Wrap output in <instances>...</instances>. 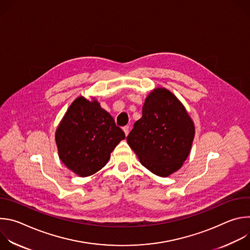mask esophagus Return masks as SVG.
<instances>
[{"label": "esophagus", "mask_w": 250, "mask_h": 250, "mask_svg": "<svg viewBox=\"0 0 250 250\" xmlns=\"http://www.w3.org/2000/svg\"><path fill=\"white\" fill-rule=\"evenodd\" d=\"M123 129H124V131H125V135H127V134H128V132H129V126H128V125H125V126H124V127H123Z\"/></svg>", "instance_id": "1"}]
</instances>
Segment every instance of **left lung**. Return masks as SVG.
Instances as JSON below:
<instances>
[{
	"label": "left lung",
	"instance_id": "8db88e82",
	"mask_svg": "<svg viewBox=\"0 0 250 250\" xmlns=\"http://www.w3.org/2000/svg\"><path fill=\"white\" fill-rule=\"evenodd\" d=\"M194 135L195 126L184 105L170 91L157 88L146 99L142 117L126 141L142 165L167 177L188 157Z\"/></svg>",
	"mask_w": 250,
	"mask_h": 250
}]
</instances>
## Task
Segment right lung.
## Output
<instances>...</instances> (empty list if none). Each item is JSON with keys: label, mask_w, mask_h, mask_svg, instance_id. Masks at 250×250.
Returning a JSON list of instances; mask_svg holds the SVG:
<instances>
[{"label": "right lung", "mask_w": 250, "mask_h": 250, "mask_svg": "<svg viewBox=\"0 0 250 250\" xmlns=\"http://www.w3.org/2000/svg\"><path fill=\"white\" fill-rule=\"evenodd\" d=\"M125 135L97 101L77 98L57 127L55 139L61 161L76 174L90 176L109 161Z\"/></svg>", "instance_id": "add662e5"}]
</instances>
